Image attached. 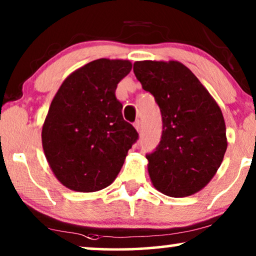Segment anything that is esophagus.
<instances>
[{"instance_id": "obj_1", "label": "esophagus", "mask_w": 256, "mask_h": 256, "mask_svg": "<svg viewBox=\"0 0 256 256\" xmlns=\"http://www.w3.org/2000/svg\"><path fill=\"white\" fill-rule=\"evenodd\" d=\"M134 127H135L136 130L140 132V129H141V122H140V120H138V121L134 122Z\"/></svg>"}]
</instances>
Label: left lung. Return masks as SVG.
Instances as JSON below:
<instances>
[{
  "label": "left lung",
  "instance_id": "obj_1",
  "mask_svg": "<svg viewBox=\"0 0 256 256\" xmlns=\"http://www.w3.org/2000/svg\"><path fill=\"white\" fill-rule=\"evenodd\" d=\"M132 70L162 116L160 144L146 155L152 186L172 198L198 193L213 178L227 149L220 107L180 62L138 61Z\"/></svg>",
  "mask_w": 256,
  "mask_h": 256
}]
</instances>
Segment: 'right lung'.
Listing matches in <instances>:
<instances>
[{"instance_id": "obj_1", "label": "right lung", "mask_w": 256, "mask_h": 256, "mask_svg": "<svg viewBox=\"0 0 256 256\" xmlns=\"http://www.w3.org/2000/svg\"><path fill=\"white\" fill-rule=\"evenodd\" d=\"M130 70L128 60H95L72 72L52 98L42 128L43 150L55 176L72 190L108 187L138 138L115 96Z\"/></svg>"}]
</instances>
